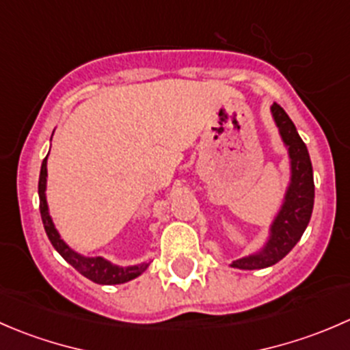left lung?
Returning a JSON list of instances; mask_svg holds the SVG:
<instances>
[{
  "mask_svg": "<svg viewBox=\"0 0 350 350\" xmlns=\"http://www.w3.org/2000/svg\"><path fill=\"white\" fill-rule=\"evenodd\" d=\"M274 120L280 126V133L288 146L291 157V185L286 193L284 204L271 227V239L262 250L256 256L235 260L232 266L241 269H262L281 259L301 239L313 210L315 200V183L308 149L296 132L295 123L278 103L271 107Z\"/></svg>",
  "mask_w": 350,
  "mask_h": 350,
  "instance_id": "left-lung-1",
  "label": "left lung"
}]
</instances>
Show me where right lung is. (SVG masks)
<instances>
[{
	"label": "right lung",
	"mask_w": 350,
	"mask_h": 350,
	"mask_svg": "<svg viewBox=\"0 0 350 350\" xmlns=\"http://www.w3.org/2000/svg\"><path fill=\"white\" fill-rule=\"evenodd\" d=\"M45 183H47V157L42 162L40 169V178H38V198H40V215L42 221H44V228L47 232L49 241L52 242V245L55 247L59 254L74 267L76 271H79L83 276H86L88 280H91L93 283L98 284H120L126 283V281L133 280L139 274H142L147 269L149 264H139V266L132 267H118L113 266L108 260L101 259V257H83L79 254L74 252L72 249L66 245L64 241L59 237L57 230H55L54 224H52V218L49 215V206L47 200H45Z\"/></svg>",
	"instance_id": "obj_1"
}]
</instances>
